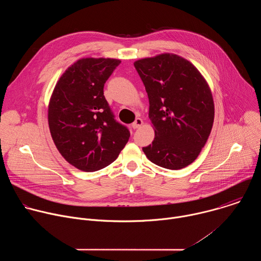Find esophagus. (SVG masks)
Wrapping results in <instances>:
<instances>
[{"label": "esophagus", "instance_id": "1", "mask_svg": "<svg viewBox=\"0 0 261 261\" xmlns=\"http://www.w3.org/2000/svg\"><path fill=\"white\" fill-rule=\"evenodd\" d=\"M142 124H143V121H142L140 118H137V119H135V121L132 123V128H133V129H138V128H140V127L142 126Z\"/></svg>", "mask_w": 261, "mask_h": 261}]
</instances>
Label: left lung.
I'll return each instance as SVG.
<instances>
[{"mask_svg": "<svg viewBox=\"0 0 261 261\" xmlns=\"http://www.w3.org/2000/svg\"><path fill=\"white\" fill-rule=\"evenodd\" d=\"M145 87L155 127L152 144L142 147L154 164L176 170L191 164L204 146L214 123L210 87L187 60L162 54L134 63Z\"/></svg>", "mask_w": 261, "mask_h": 261, "instance_id": "left-lung-1", "label": "left lung"}]
</instances>
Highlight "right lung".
<instances>
[{
	"instance_id": "1",
	"label": "right lung",
	"mask_w": 261,
	"mask_h": 261,
	"mask_svg": "<svg viewBox=\"0 0 261 261\" xmlns=\"http://www.w3.org/2000/svg\"><path fill=\"white\" fill-rule=\"evenodd\" d=\"M116 59L86 58L60 77L48 105L54 142L71 165L96 171L113 163L129 140L103 93L104 84L120 65Z\"/></svg>"
}]
</instances>
